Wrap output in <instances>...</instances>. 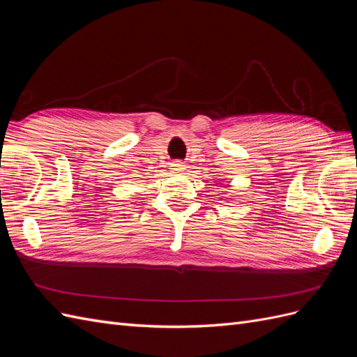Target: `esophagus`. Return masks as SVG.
Returning a JSON list of instances; mask_svg holds the SVG:
<instances>
[{
  "instance_id": "esophagus-1",
  "label": "esophagus",
  "mask_w": 357,
  "mask_h": 357,
  "mask_svg": "<svg viewBox=\"0 0 357 357\" xmlns=\"http://www.w3.org/2000/svg\"><path fill=\"white\" fill-rule=\"evenodd\" d=\"M185 168H186V165L183 164V162H174V164H171V169L174 172H183L185 171Z\"/></svg>"
}]
</instances>
